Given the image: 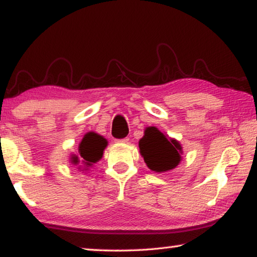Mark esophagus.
Here are the masks:
<instances>
[{
	"mask_svg": "<svg viewBox=\"0 0 257 257\" xmlns=\"http://www.w3.org/2000/svg\"><path fill=\"white\" fill-rule=\"evenodd\" d=\"M119 142V143H124V144H127V143H129V138L128 137H125V138H123V140H120V141H117Z\"/></svg>",
	"mask_w": 257,
	"mask_h": 257,
	"instance_id": "esophagus-1",
	"label": "esophagus"
}]
</instances>
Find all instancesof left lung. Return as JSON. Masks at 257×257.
<instances>
[{
    "instance_id": "1",
    "label": "left lung",
    "mask_w": 257,
    "mask_h": 257,
    "mask_svg": "<svg viewBox=\"0 0 257 257\" xmlns=\"http://www.w3.org/2000/svg\"><path fill=\"white\" fill-rule=\"evenodd\" d=\"M138 146L146 166L156 173L169 172L182 160L183 148L180 142L165 135L157 127L145 128Z\"/></svg>"
}]
</instances>
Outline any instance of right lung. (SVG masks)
Here are the masks:
<instances>
[{"label":"right lung","mask_w":257,"mask_h":257,"mask_svg":"<svg viewBox=\"0 0 257 257\" xmlns=\"http://www.w3.org/2000/svg\"><path fill=\"white\" fill-rule=\"evenodd\" d=\"M107 140L95 132H89L83 136L79 144V154H71L72 165L79 166L80 172H87L90 167L103 158L104 150L107 146Z\"/></svg>","instance_id":"add662e5"}]
</instances>
